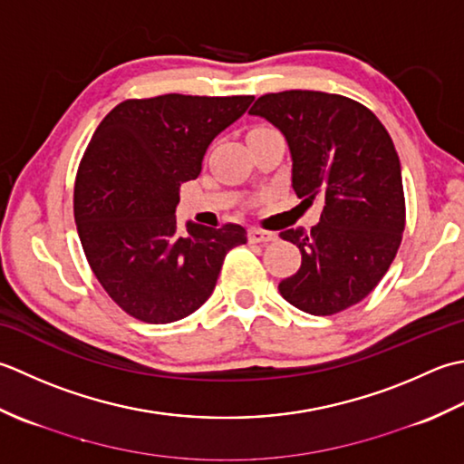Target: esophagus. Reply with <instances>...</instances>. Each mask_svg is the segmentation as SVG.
<instances>
[{"label": "esophagus", "instance_id": "34e87169", "mask_svg": "<svg viewBox=\"0 0 464 464\" xmlns=\"http://www.w3.org/2000/svg\"><path fill=\"white\" fill-rule=\"evenodd\" d=\"M248 240H250L252 244L272 242V240H276V234L268 232V230H262V228H250V230H248Z\"/></svg>", "mask_w": 464, "mask_h": 464}]
</instances>
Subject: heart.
<instances>
[{"label":"heart","instance_id":"1","mask_svg":"<svg viewBox=\"0 0 464 464\" xmlns=\"http://www.w3.org/2000/svg\"><path fill=\"white\" fill-rule=\"evenodd\" d=\"M256 128H258V126H256Z\"/></svg>","mask_w":464,"mask_h":464}]
</instances>
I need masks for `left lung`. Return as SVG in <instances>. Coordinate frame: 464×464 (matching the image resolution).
I'll return each mask as SVG.
<instances>
[{"mask_svg": "<svg viewBox=\"0 0 464 464\" xmlns=\"http://www.w3.org/2000/svg\"><path fill=\"white\" fill-rule=\"evenodd\" d=\"M250 113L286 136L292 188L302 202L324 200L310 232H280L302 254L296 274L278 285L282 298L314 316L358 304L391 268L406 224L392 138L361 102L338 93H264Z\"/></svg>", "mask_w": 464, "mask_h": 464, "instance_id": "1", "label": "left lung"}]
</instances>
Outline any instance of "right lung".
<instances>
[{"label":"right lung","instance_id":"right-lung-1","mask_svg":"<svg viewBox=\"0 0 464 464\" xmlns=\"http://www.w3.org/2000/svg\"><path fill=\"white\" fill-rule=\"evenodd\" d=\"M254 96H184L118 103L93 131L75 174L73 218L93 276L141 323L168 324L210 298L226 254L246 244L238 224H188L179 186L202 172L212 140Z\"/></svg>","mask_w":464,"mask_h":464}]
</instances>
